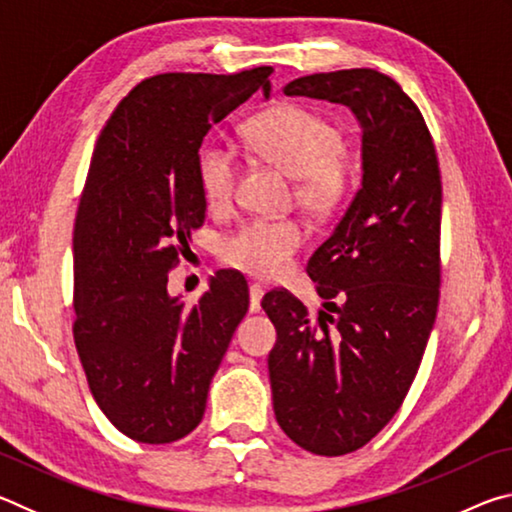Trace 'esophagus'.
Masks as SVG:
<instances>
[{
    "mask_svg": "<svg viewBox=\"0 0 512 512\" xmlns=\"http://www.w3.org/2000/svg\"><path fill=\"white\" fill-rule=\"evenodd\" d=\"M262 298H264V289L259 284H250V311L262 309Z\"/></svg>",
    "mask_w": 512,
    "mask_h": 512,
    "instance_id": "1",
    "label": "esophagus"
}]
</instances>
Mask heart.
<instances>
[{
	"mask_svg": "<svg viewBox=\"0 0 512 512\" xmlns=\"http://www.w3.org/2000/svg\"><path fill=\"white\" fill-rule=\"evenodd\" d=\"M246 137L277 169L296 178L298 203L316 214L339 207L350 187V164L343 158V135L332 121L300 106H277L250 119ZM205 201L225 207L237 189V160L230 149L205 142L196 158ZM305 230L293 219L253 221L223 241L225 264L257 280H277L289 271Z\"/></svg>",
	"mask_w": 512,
	"mask_h": 512,
	"instance_id": "heart-1",
	"label": "heart"
}]
</instances>
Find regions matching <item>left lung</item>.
I'll list each match as a JSON object with an SVG mask.
<instances>
[{"instance_id":"obj_1","label":"left lung","mask_w":512,"mask_h":512,"mask_svg":"<svg viewBox=\"0 0 512 512\" xmlns=\"http://www.w3.org/2000/svg\"><path fill=\"white\" fill-rule=\"evenodd\" d=\"M287 97L348 106L361 126V187L307 273L318 316L287 291L262 307L273 411L293 443L350 454L400 409L438 311L443 185L422 112L391 76L341 69L291 81Z\"/></svg>"}]
</instances>
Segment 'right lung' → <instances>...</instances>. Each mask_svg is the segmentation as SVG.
Masks as SVG:
<instances>
[{
  "instance_id": "add662e5",
  "label": "right lung",
  "mask_w": 512,
  "mask_h": 512,
  "mask_svg": "<svg viewBox=\"0 0 512 512\" xmlns=\"http://www.w3.org/2000/svg\"><path fill=\"white\" fill-rule=\"evenodd\" d=\"M271 67L158 74L119 101L94 146L74 225V343L99 409L146 445L185 438L248 311V282L216 271L194 305L169 296V271L205 221L196 158L214 124Z\"/></svg>"
}]
</instances>
